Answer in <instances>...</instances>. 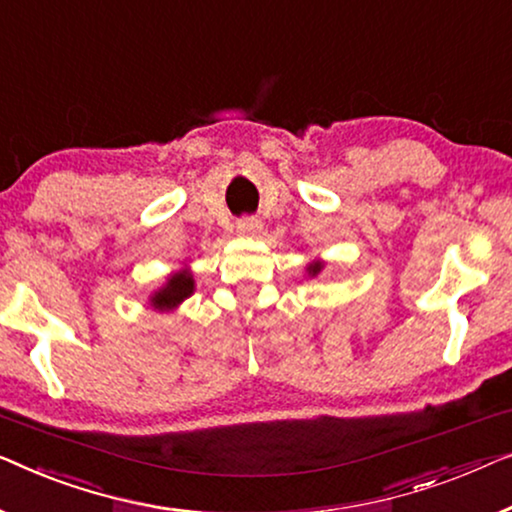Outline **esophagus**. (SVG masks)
Here are the masks:
<instances>
[{
	"mask_svg": "<svg viewBox=\"0 0 512 512\" xmlns=\"http://www.w3.org/2000/svg\"><path fill=\"white\" fill-rule=\"evenodd\" d=\"M259 229H262V220L250 218V215H246V218H241L239 222H236V232H239L241 236H255Z\"/></svg>",
	"mask_w": 512,
	"mask_h": 512,
	"instance_id": "1",
	"label": "esophagus"
}]
</instances>
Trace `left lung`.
<instances>
[{
	"label": "left lung",
	"instance_id": "1",
	"mask_svg": "<svg viewBox=\"0 0 512 512\" xmlns=\"http://www.w3.org/2000/svg\"><path fill=\"white\" fill-rule=\"evenodd\" d=\"M325 269V262H320V259H315V262H311L306 266V271H308V276H318V273Z\"/></svg>",
	"mask_w": 512,
	"mask_h": 512
}]
</instances>
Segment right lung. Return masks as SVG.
Instances as JSON below:
<instances>
[{
	"label": "right lung",
	"instance_id": "add662e5",
	"mask_svg": "<svg viewBox=\"0 0 512 512\" xmlns=\"http://www.w3.org/2000/svg\"><path fill=\"white\" fill-rule=\"evenodd\" d=\"M194 292V278L192 273L183 269L171 273L160 290H157L153 297H150V306L157 308V311H174L183 304V301Z\"/></svg>",
	"mask_w": 512,
	"mask_h": 512
}]
</instances>
